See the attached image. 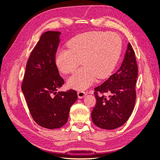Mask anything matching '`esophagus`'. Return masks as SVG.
Returning <instances> with one entry per match:
<instances>
[{
  "mask_svg": "<svg viewBox=\"0 0 160 160\" xmlns=\"http://www.w3.org/2000/svg\"><path fill=\"white\" fill-rule=\"evenodd\" d=\"M77 95H78V98L79 99H82L87 95V93H85V92H84L83 91H79L77 92Z\"/></svg>",
  "mask_w": 160,
  "mask_h": 160,
  "instance_id": "1",
  "label": "esophagus"
}]
</instances>
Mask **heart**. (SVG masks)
<instances>
[{
  "label": "heart",
  "instance_id": "b5f03b06",
  "mask_svg": "<svg viewBox=\"0 0 160 160\" xmlns=\"http://www.w3.org/2000/svg\"><path fill=\"white\" fill-rule=\"evenodd\" d=\"M68 49L58 50L55 63L65 74L83 67L67 80L71 88L83 90L95 81L108 77L117 65L122 52V40L115 32L89 31L80 34L67 42Z\"/></svg>",
  "mask_w": 160,
  "mask_h": 160
}]
</instances>
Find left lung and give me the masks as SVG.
<instances>
[{"label":"left lung","mask_w":160,"mask_h":160,"mask_svg":"<svg viewBox=\"0 0 160 160\" xmlns=\"http://www.w3.org/2000/svg\"><path fill=\"white\" fill-rule=\"evenodd\" d=\"M138 74L135 52L129 42L119 70L95 88L97 102L91 112V119L95 125L104 129H114L127 122L135 103ZM104 92L109 96H103Z\"/></svg>","instance_id":"obj_1"}]
</instances>
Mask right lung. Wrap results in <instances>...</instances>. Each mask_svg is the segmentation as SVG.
Here are the masks:
<instances>
[{"label": "right lung", "instance_id": "add662e5", "mask_svg": "<svg viewBox=\"0 0 160 160\" xmlns=\"http://www.w3.org/2000/svg\"><path fill=\"white\" fill-rule=\"evenodd\" d=\"M61 33L49 31L41 36L28 59L21 88L34 121L51 129L67 122L70 108L78 98L72 89L57 92L64 84L55 63Z\"/></svg>", "mask_w": 160, "mask_h": 160}]
</instances>
